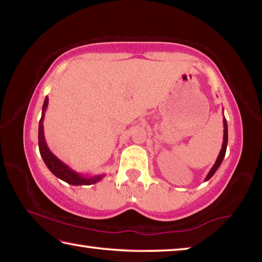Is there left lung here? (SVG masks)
<instances>
[{
  "label": "left lung",
  "mask_w": 262,
  "mask_h": 262,
  "mask_svg": "<svg viewBox=\"0 0 262 262\" xmlns=\"http://www.w3.org/2000/svg\"><path fill=\"white\" fill-rule=\"evenodd\" d=\"M223 126H224V130H223V132H224V134H223V144H222V149H221V151H220L219 157H217L215 164H214V165H212V167L210 168L209 173L207 174L205 181L209 180V179L211 178V177L215 174V172L217 171V168L220 167V165H221L222 162H223V159H224L225 151H227V145H228V123H227V120H225V118H223Z\"/></svg>",
  "instance_id": "8db88e82"
}]
</instances>
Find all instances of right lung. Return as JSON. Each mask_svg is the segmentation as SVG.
I'll return each instance as SVG.
<instances>
[{"label": "right lung", "instance_id": "1", "mask_svg": "<svg viewBox=\"0 0 262 262\" xmlns=\"http://www.w3.org/2000/svg\"><path fill=\"white\" fill-rule=\"evenodd\" d=\"M48 106V97L45 98L42 105V112H41V119L39 121V130H38V144H39V151H40L41 157L45 162L46 166L48 167L53 174L57 178L66 181L69 185L74 186H82V185H94L98 183L99 180L104 178L105 174H97L94 177H84L83 174L78 173V172L74 171L72 167H69L67 164H64L61 159L57 158L54 154H53L50 148L47 147L45 134H43V118H45V112Z\"/></svg>", "mask_w": 262, "mask_h": 262}]
</instances>
